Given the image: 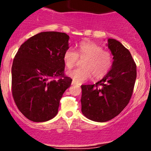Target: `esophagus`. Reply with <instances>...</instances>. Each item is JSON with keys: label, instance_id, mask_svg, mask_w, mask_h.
I'll return each instance as SVG.
<instances>
[{"label": "esophagus", "instance_id": "1", "mask_svg": "<svg viewBox=\"0 0 151 151\" xmlns=\"http://www.w3.org/2000/svg\"><path fill=\"white\" fill-rule=\"evenodd\" d=\"M75 84H77V83L74 80H73L72 81V85H75Z\"/></svg>", "mask_w": 151, "mask_h": 151}]
</instances>
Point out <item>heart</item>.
<instances>
[{
  "label": "heart",
  "instance_id": "1",
  "mask_svg": "<svg viewBox=\"0 0 151 151\" xmlns=\"http://www.w3.org/2000/svg\"><path fill=\"white\" fill-rule=\"evenodd\" d=\"M84 60L83 68L69 71L67 75L77 82H83L91 78L99 80L109 73L114 62L113 56L109 51H106L103 47L96 43L84 41L81 42L77 52L69 49L64 54L63 60L67 69L73 68L77 65L79 58Z\"/></svg>",
  "mask_w": 151,
  "mask_h": 151
}]
</instances>
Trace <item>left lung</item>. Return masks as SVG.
Returning a JSON list of instances; mask_svg holds the SVG:
<instances>
[{"mask_svg": "<svg viewBox=\"0 0 151 151\" xmlns=\"http://www.w3.org/2000/svg\"><path fill=\"white\" fill-rule=\"evenodd\" d=\"M113 66L101 80L81 85V112L87 119L106 122L114 119L129 103L136 79V65L129 50L119 41L108 40Z\"/></svg>", "mask_w": 151, "mask_h": 151, "instance_id": "obj_1", "label": "left lung"}]
</instances>
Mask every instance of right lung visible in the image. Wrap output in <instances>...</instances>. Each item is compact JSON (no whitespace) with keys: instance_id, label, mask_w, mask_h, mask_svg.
Returning <instances> with one entry per match:
<instances>
[{"instance_id":"obj_1","label":"right lung","mask_w":151,"mask_h":151,"mask_svg":"<svg viewBox=\"0 0 151 151\" xmlns=\"http://www.w3.org/2000/svg\"><path fill=\"white\" fill-rule=\"evenodd\" d=\"M69 39L65 32H40L22 44L15 55L12 94L29 120L44 122L58 114L60 99L72 81L64 73Z\"/></svg>"}]
</instances>
